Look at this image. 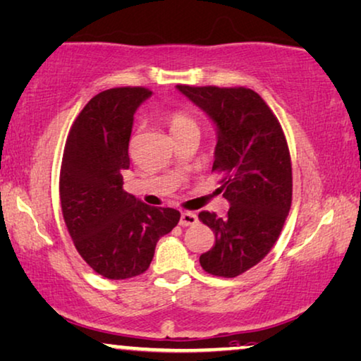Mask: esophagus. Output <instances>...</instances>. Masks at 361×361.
<instances>
[{"label": "esophagus", "instance_id": "34e87169", "mask_svg": "<svg viewBox=\"0 0 361 361\" xmlns=\"http://www.w3.org/2000/svg\"><path fill=\"white\" fill-rule=\"evenodd\" d=\"M198 223V216L195 213H188V212H184L180 214V221L179 224L182 227H187V226H195Z\"/></svg>", "mask_w": 361, "mask_h": 361}]
</instances>
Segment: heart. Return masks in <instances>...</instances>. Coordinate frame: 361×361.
<instances>
[{
    "label": "heart",
    "mask_w": 361,
    "mask_h": 361,
    "mask_svg": "<svg viewBox=\"0 0 361 361\" xmlns=\"http://www.w3.org/2000/svg\"><path fill=\"white\" fill-rule=\"evenodd\" d=\"M169 126L174 135L188 129H198L195 121H193L188 114L182 113V111H174V113L169 114Z\"/></svg>",
    "instance_id": "obj_1"
}]
</instances>
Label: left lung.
Listing matches in <instances>:
<instances>
[{"label": "left lung", "mask_w": 361, "mask_h": 361, "mask_svg": "<svg viewBox=\"0 0 361 361\" xmlns=\"http://www.w3.org/2000/svg\"><path fill=\"white\" fill-rule=\"evenodd\" d=\"M216 126L213 171L229 202L226 218L202 212L214 234L200 257L207 273L235 277L258 264L279 237L292 203V164L286 135L273 111L250 88L177 85Z\"/></svg>", "instance_id": "8db88e82"}]
</instances>
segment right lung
<instances>
[{
  "instance_id": "add662e5",
  "label": "right lung",
  "mask_w": 361,
  "mask_h": 361,
  "mask_svg": "<svg viewBox=\"0 0 361 361\" xmlns=\"http://www.w3.org/2000/svg\"><path fill=\"white\" fill-rule=\"evenodd\" d=\"M152 97L143 87L109 88L77 116L64 147L59 197L64 223L87 264L108 279L145 273L159 238L180 219L123 188L137 108Z\"/></svg>"
}]
</instances>
